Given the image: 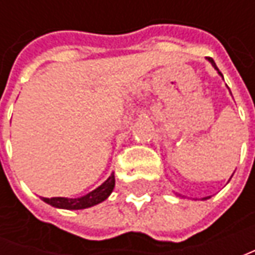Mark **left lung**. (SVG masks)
<instances>
[{"label":"left lung","mask_w":255,"mask_h":255,"mask_svg":"<svg viewBox=\"0 0 255 255\" xmlns=\"http://www.w3.org/2000/svg\"><path fill=\"white\" fill-rule=\"evenodd\" d=\"M209 61H210L211 65H213V66H214V68H216V69H217V71H219V68H217V66H216V64H214V61H213V58H209ZM219 74L221 75V72H219Z\"/></svg>","instance_id":"left-lung-1"}]
</instances>
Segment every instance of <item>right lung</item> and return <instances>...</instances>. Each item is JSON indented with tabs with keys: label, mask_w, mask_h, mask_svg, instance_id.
Masks as SVG:
<instances>
[{
	"label": "right lung",
	"mask_w": 255,
	"mask_h": 255,
	"mask_svg": "<svg viewBox=\"0 0 255 255\" xmlns=\"http://www.w3.org/2000/svg\"><path fill=\"white\" fill-rule=\"evenodd\" d=\"M115 187V174H111V177L103 183L102 186H99L98 189L91 191L89 194H86L84 197L79 199H65V197H52V199H46L42 197V200L54 207L58 209H66V210H81V209H88L92 207L98 203H102L109 197V194L112 193Z\"/></svg>",
	"instance_id": "obj_1"
}]
</instances>
